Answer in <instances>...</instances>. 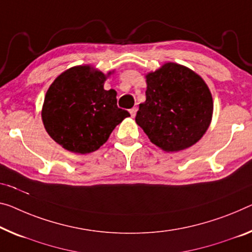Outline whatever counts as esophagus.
<instances>
[{"label": "esophagus", "mask_w": 252, "mask_h": 252, "mask_svg": "<svg viewBox=\"0 0 252 252\" xmlns=\"http://www.w3.org/2000/svg\"><path fill=\"white\" fill-rule=\"evenodd\" d=\"M136 113H137V108L136 107L131 108V109L129 110V114H130L131 117H135V116H136Z\"/></svg>", "instance_id": "34e87169"}]
</instances>
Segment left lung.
Wrapping results in <instances>:
<instances>
[{"label":"left lung","mask_w":252,"mask_h":252,"mask_svg":"<svg viewBox=\"0 0 252 252\" xmlns=\"http://www.w3.org/2000/svg\"><path fill=\"white\" fill-rule=\"evenodd\" d=\"M146 100L139 104L137 125L162 150L187 149L211 124L213 99L202 77L179 64L166 63L146 75Z\"/></svg>","instance_id":"1"}]
</instances>
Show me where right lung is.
I'll return each mask as SVG.
<instances>
[{
    "label": "right lung",
    "mask_w": 252,
    "mask_h": 252,
    "mask_svg": "<svg viewBox=\"0 0 252 252\" xmlns=\"http://www.w3.org/2000/svg\"><path fill=\"white\" fill-rule=\"evenodd\" d=\"M106 75L90 66L65 71L49 87L42 122L49 136L71 152H94L107 142L127 110L117 107L115 90H104Z\"/></svg>",
    "instance_id": "obj_1"
}]
</instances>
